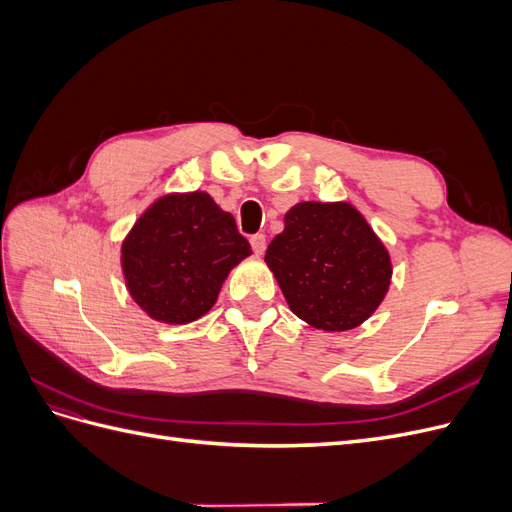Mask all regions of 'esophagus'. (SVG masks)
Returning <instances> with one entry per match:
<instances>
[{"label": "esophagus", "mask_w": 512, "mask_h": 512, "mask_svg": "<svg viewBox=\"0 0 512 512\" xmlns=\"http://www.w3.org/2000/svg\"><path fill=\"white\" fill-rule=\"evenodd\" d=\"M250 243H252V250L256 252V254H265V250H267V237L265 235H254L252 239H250Z\"/></svg>", "instance_id": "obj_1"}]
</instances>
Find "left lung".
I'll use <instances>...</instances> for the list:
<instances>
[{
	"instance_id": "obj_1",
	"label": "left lung",
	"mask_w": 512,
	"mask_h": 512,
	"mask_svg": "<svg viewBox=\"0 0 512 512\" xmlns=\"http://www.w3.org/2000/svg\"><path fill=\"white\" fill-rule=\"evenodd\" d=\"M286 303L322 331H350L384 301L393 265L384 243L350 203L294 205L265 254Z\"/></svg>"
}]
</instances>
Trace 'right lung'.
Returning <instances> with one entry per match:
<instances>
[{
  "mask_svg": "<svg viewBox=\"0 0 512 512\" xmlns=\"http://www.w3.org/2000/svg\"><path fill=\"white\" fill-rule=\"evenodd\" d=\"M252 254L235 218L207 192L166 194L121 243L130 297L164 324H188L218 301L230 269Z\"/></svg>",
  "mask_w": 512,
  "mask_h": 512,
  "instance_id": "1",
  "label": "right lung"
}]
</instances>
